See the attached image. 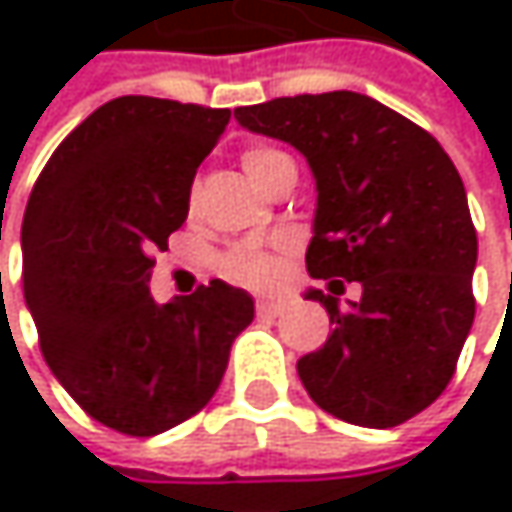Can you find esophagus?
<instances>
[{
	"mask_svg": "<svg viewBox=\"0 0 512 512\" xmlns=\"http://www.w3.org/2000/svg\"><path fill=\"white\" fill-rule=\"evenodd\" d=\"M255 311L260 317H275L281 311V302H272V299H257Z\"/></svg>",
	"mask_w": 512,
	"mask_h": 512,
	"instance_id": "obj_1",
	"label": "esophagus"
}]
</instances>
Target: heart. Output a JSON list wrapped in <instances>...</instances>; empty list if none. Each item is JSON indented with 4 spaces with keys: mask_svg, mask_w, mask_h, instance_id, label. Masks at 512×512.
<instances>
[{
    "mask_svg": "<svg viewBox=\"0 0 512 512\" xmlns=\"http://www.w3.org/2000/svg\"><path fill=\"white\" fill-rule=\"evenodd\" d=\"M240 162H243L246 174L255 180L260 189H266L269 180H272L281 168L293 165V159L284 154V151L263 148V145L246 148L243 156H240ZM222 269H225V275L234 278V281H243V284H252V287H266V284L275 278L278 260H275L272 252H266V249H257V246H237V249L225 252V257H222Z\"/></svg>",
    "mask_w": 512,
    "mask_h": 512,
    "instance_id": "b5f03b06",
    "label": "heart"
}]
</instances>
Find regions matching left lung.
<instances>
[{"label": "left lung", "mask_w": 512, "mask_h": 512, "mask_svg": "<svg viewBox=\"0 0 512 512\" xmlns=\"http://www.w3.org/2000/svg\"><path fill=\"white\" fill-rule=\"evenodd\" d=\"M234 118L314 171L308 272L361 284L350 308L308 293L335 329L296 361L305 391L358 427L415 418L448 388L474 323L477 231L457 165L427 130L356 91L275 97Z\"/></svg>", "instance_id": "obj_1"}]
</instances>
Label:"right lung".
<instances>
[{"instance_id":"obj_1","label":"right lung","mask_w":512,"mask_h":512,"mask_svg":"<svg viewBox=\"0 0 512 512\" xmlns=\"http://www.w3.org/2000/svg\"><path fill=\"white\" fill-rule=\"evenodd\" d=\"M231 109L115 97L44 165L23 216V293L64 391L124 436L165 433L216 394L255 320L219 278L156 305L154 252L186 222L195 168Z\"/></svg>"}]
</instances>
